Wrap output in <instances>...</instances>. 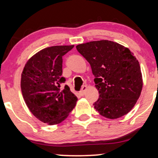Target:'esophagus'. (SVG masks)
Returning a JSON list of instances; mask_svg holds the SVG:
<instances>
[{
  "mask_svg": "<svg viewBox=\"0 0 158 158\" xmlns=\"http://www.w3.org/2000/svg\"><path fill=\"white\" fill-rule=\"evenodd\" d=\"M86 90H87V86L86 85H84V86L81 88V90L79 91V94H80L81 96H83L85 94V91H86Z\"/></svg>",
  "mask_w": 158,
  "mask_h": 158,
  "instance_id": "esophagus-1",
  "label": "esophagus"
}]
</instances>
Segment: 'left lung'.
Here are the masks:
<instances>
[{"mask_svg": "<svg viewBox=\"0 0 158 158\" xmlns=\"http://www.w3.org/2000/svg\"><path fill=\"white\" fill-rule=\"evenodd\" d=\"M76 48L89 62L95 77L99 95L94 108L108 119H117L128 114L143 88L140 66L133 52L108 40L90 41Z\"/></svg>", "mask_w": 158, "mask_h": 158, "instance_id": "1", "label": "left lung"}]
</instances>
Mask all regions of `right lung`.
Listing matches in <instances>:
<instances>
[{"label": "right lung", "mask_w": 158, "mask_h": 158, "mask_svg": "<svg viewBox=\"0 0 158 158\" xmlns=\"http://www.w3.org/2000/svg\"><path fill=\"white\" fill-rule=\"evenodd\" d=\"M74 45L47 48L27 61L21 73V88L29 110L41 122L56 125L64 121L78 100L62 77V56Z\"/></svg>", "instance_id": "right-lung-1"}]
</instances>
